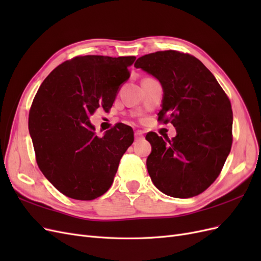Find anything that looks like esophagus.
<instances>
[{
  "label": "esophagus",
  "instance_id": "esophagus-1",
  "mask_svg": "<svg viewBox=\"0 0 261 261\" xmlns=\"http://www.w3.org/2000/svg\"><path fill=\"white\" fill-rule=\"evenodd\" d=\"M144 137V132H141V130H136L135 132V139L137 140V139H141Z\"/></svg>",
  "mask_w": 261,
  "mask_h": 261
}]
</instances>
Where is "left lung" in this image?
<instances>
[{
	"label": "left lung",
	"instance_id": "1",
	"mask_svg": "<svg viewBox=\"0 0 261 261\" xmlns=\"http://www.w3.org/2000/svg\"><path fill=\"white\" fill-rule=\"evenodd\" d=\"M141 68L163 89L158 120L171 122L176 136L165 141L147 134V170L154 186L175 198L202 193L216 180L232 146L231 102L216 77L192 55L160 51L139 58Z\"/></svg>",
	"mask_w": 261,
	"mask_h": 261
}]
</instances>
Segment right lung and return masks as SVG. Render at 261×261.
Returning <instances> with one entry per match:
<instances>
[{
	"label": "right lung",
	"mask_w": 261,
	"mask_h": 261,
	"mask_svg": "<svg viewBox=\"0 0 261 261\" xmlns=\"http://www.w3.org/2000/svg\"><path fill=\"white\" fill-rule=\"evenodd\" d=\"M135 57L86 55L62 63L39 88L29 113L37 163L62 194L92 200L111 187L121 158L134 141L117 124L98 137L90 116L112 107Z\"/></svg>",
	"instance_id": "obj_1"
}]
</instances>
